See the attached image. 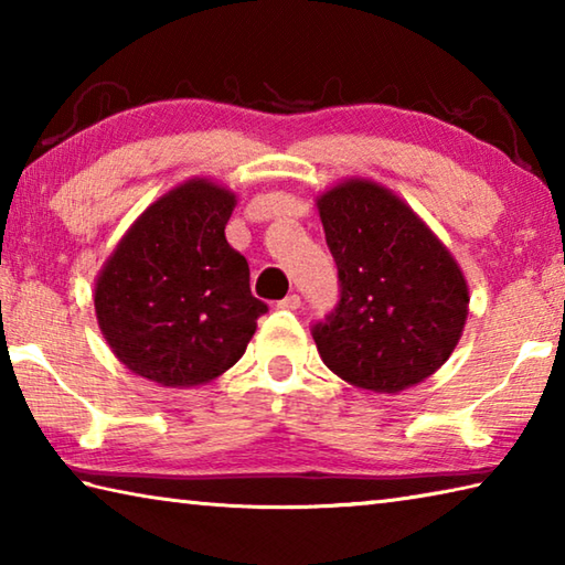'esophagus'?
I'll return each instance as SVG.
<instances>
[{
  "label": "esophagus",
  "mask_w": 565,
  "mask_h": 565,
  "mask_svg": "<svg viewBox=\"0 0 565 565\" xmlns=\"http://www.w3.org/2000/svg\"><path fill=\"white\" fill-rule=\"evenodd\" d=\"M276 306H279V309H284V311H296L301 306V296L299 294H289V296H286V299H281Z\"/></svg>",
  "instance_id": "1"
}]
</instances>
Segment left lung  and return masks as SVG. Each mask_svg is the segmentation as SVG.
<instances>
[{"mask_svg": "<svg viewBox=\"0 0 565 565\" xmlns=\"http://www.w3.org/2000/svg\"><path fill=\"white\" fill-rule=\"evenodd\" d=\"M338 266V303L311 326L318 353L355 387L397 393L433 375L467 321V284L393 192L351 180L318 200Z\"/></svg>", "mask_w": 565, "mask_h": 565, "instance_id": "8db88e82", "label": "left lung"}]
</instances>
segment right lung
<instances>
[{
	"label": "right lung",
	"mask_w": 565,
	"mask_h": 565,
	"mask_svg": "<svg viewBox=\"0 0 565 565\" xmlns=\"http://www.w3.org/2000/svg\"><path fill=\"white\" fill-rule=\"evenodd\" d=\"M234 194L192 180L140 214L96 284V316L132 373L168 387L207 383L239 361L269 306L224 227Z\"/></svg>",
	"instance_id": "obj_1"
}]
</instances>
